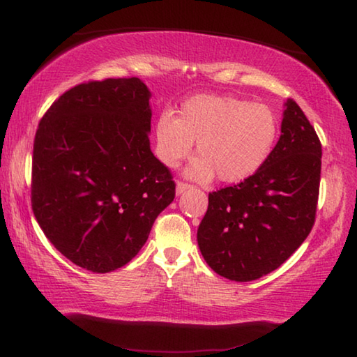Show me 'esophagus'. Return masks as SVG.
<instances>
[{"label": "esophagus", "instance_id": "esophagus-1", "mask_svg": "<svg viewBox=\"0 0 357 357\" xmlns=\"http://www.w3.org/2000/svg\"><path fill=\"white\" fill-rule=\"evenodd\" d=\"M187 189H190V184L183 183V181H178V183H176V193H178V195L184 193Z\"/></svg>", "mask_w": 357, "mask_h": 357}]
</instances>
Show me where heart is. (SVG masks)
Wrapping results in <instances>:
<instances>
[{
	"instance_id": "1",
	"label": "heart",
	"mask_w": 357,
	"mask_h": 357,
	"mask_svg": "<svg viewBox=\"0 0 357 357\" xmlns=\"http://www.w3.org/2000/svg\"><path fill=\"white\" fill-rule=\"evenodd\" d=\"M279 132V116L269 105L234 96H193L179 118L172 112L159 114L157 155L164 165L176 167L197 140L198 157L187 167V176L208 183L215 174L220 183L236 184L266 164Z\"/></svg>"
}]
</instances>
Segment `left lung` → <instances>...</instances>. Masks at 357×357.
Here are the masks:
<instances>
[{"label":"left lung","instance_id":"1","mask_svg":"<svg viewBox=\"0 0 357 357\" xmlns=\"http://www.w3.org/2000/svg\"><path fill=\"white\" fill-rule=\"evenodd\" d=\"M319 174L321 143L288 99L282 135L266 164L243 183L209 193L197 241L211 269L250 282L285 263L315 223Z\"/></svg>","mask_w":357,"mask_h":357}]
</instances>
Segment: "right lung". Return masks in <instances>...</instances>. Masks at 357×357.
Returning a JSON list of instances; mask_svg holds the SVG:
<instances>
[{
	"label": "right lung",
	"instance_id": "add662e5",
	"mask_svg": "<svg viewBox=\"0 0 357 357\" xmlns=\"http://www.w3.org/2000/svg\"><path fill=\"white\" fill-rule=\"evenodd\" d=\"M149 98L137 77L77 84L36 132V220L58 252L93 273L128 264L174 198L172 173L149 146Z\"/></svg>",
	"mask_w": 357,
	"mask_h": 357
}]
</instances>
